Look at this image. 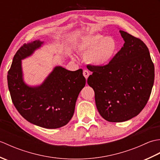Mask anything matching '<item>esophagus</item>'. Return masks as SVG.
I'll list each match as a JSON object with an SVG mask.
<instances>
[{"mask_svg":"<svg viewBox=\"0 0 160 160\" xmlns=\"http://www.w3.org/2000/svg\"><path fill=\"white\" fill-rule=\"evenodd\" d=\"M83 75H84V76L85 77L86 79H87L88 77H89V72L87 70H84L83 71Z\"/></svg>","mask_w":160,"mask_h":160,"instance_id":"obj_1","label":"esophagus"}]
</instances>
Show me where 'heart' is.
Wrapping results in <instances>:
<instances>
[{
  "label": "heart",
  "instance_id": "heart-1",
  "mask_svg": "<svg viewBox=\"0 0 160 160\" xmlns=\"http://www.w3.org/2000/svg\"><path fill=\"white\" fill-rule=\"evenodd\" d=\"M118 47L113 37H104L101 34H92L84 37L80 43V48L87 53L86 58L96 66H103L113 58Z\"/></svg>",
  "mask_w": 160,
  "mask_h": 160
}]
</instances>
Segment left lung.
Returning a JSON list of instances; mask_svg holds the SVG:
<instances>
[{
	"instance_id": "left-lung-1",
	"label": "left lung",
	"mask_w": 160,
	"mask_h": 160,
	"mask_svg": "<svg viewBox=\"0 0 160 160\" xmlns=\"http://www.w3.org/2000/svg\"><path fill=\"white\" fill-rule=\"evenodd\" d=\"M124 46L104 66L87 65V83L95 92L96 107L104 120L122 122L140 113L151 96L155 68L147 45L120 30Z\"/></svg>"
}]
</instances>
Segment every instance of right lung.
Instances as JSON below:
<instances>
[{
  "instance_id": "obj_1",
  "label": "right lung",
  "mask_w": 160,
  "mask_h": 160,
  "mask_svg": "<svg viewBox=\"0 0 160 160\" xmlns=\"http://www.w3.org/2000/svg\"><path fill=\"white\" fill-rule=\"evenodd\" d=\"M43 43L35 40L17 51L8 71V88L13 104L26 120L42 128H57L73 117L86 79L82 69L71 71L56 66L40 85H28L23 80L22 60L32 56Z\"/></svg>"
}]
</instances>
